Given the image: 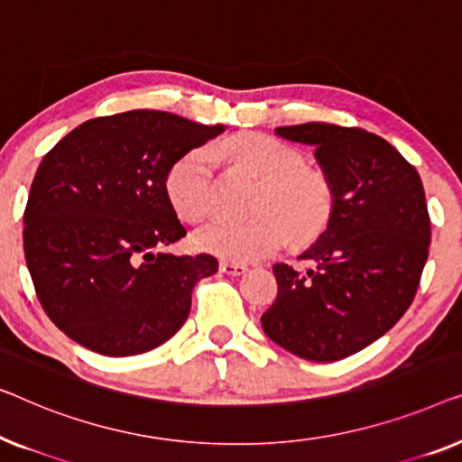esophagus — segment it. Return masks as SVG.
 Segmentation results:
<instances>
[{
    "label": "esophagus",
    "mask_w": 462,
    "mask_h": 462,
    "mask_svg": "<svg viewBox=\"0 0 462 462\" xmlns=\"http://www.w3.org/2000/svg\"><path fill=\"white\" fill-rule=\"evenodd\" d=\"M219 270L224 272V274H230V276H240L246 272V263H238V262H222L219 263Z\"/></svg>",
    "instance_id": "34e87169"
}]
</instances>
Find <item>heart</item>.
I'll return each instance as SVG.
<instances>
[{
  "mask_svg": "<svg viewBox=\"0 0 462 462\" xmlns=\"http://www.w3.org/2000/svg\"><path fill=\"white\" fill-rule=\"evenodd\" d=\"M216 152L234 161L263 181L257 211H265L249 222L216 219L194 232V246L203 253L253 262L281 249L289 228L297 238H308L330 216V188L320 173L303 167L301 152L263 134H240L213 148L186 152L167 175L169 199L181 217L200 222L213 209Z\"/></svg>",
  "mask_w": 462,
  "mask_h": 462,
  "instance_id": "heart-1",
  "label": "heart"
}]
</instances>
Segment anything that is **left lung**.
<instances>
[{
    "label": "left lung",
    "instance_id": "1",
    "mask_svg": "<svg viewBox=\"0 0 462 462\" xmlns=\"http://www.w3.org/2000/svg\"><path fill=\"white\" fill-rule=\"evenodd\" d=\"M274 134L314 148L333 205L327 228L299 255L314 270L272 265L278 295L263 333L303 360L347 358L385 335L417 293L431 240L423 181L366 129L303 123Z\"/></svg>",
    "mask_w": 462,
    "mask_h": 462
}]
</instances>
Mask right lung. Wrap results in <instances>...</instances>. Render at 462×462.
I'll use <instances>...</instances> for the list:
<instances>
[{"instance_id":"1","label":"right lung","mask_w":462,"mask_h":462,"mask_svg":"<svg viewBox=\"0 0 462 462\" xmlns=\"http://www.w3.org/2000/svg\"><path fill=\"white\" fill-rule=\"evenodd\" d=\"M224 132L129 110L81 123L45 154L24 209V259L45 314L75 343L135 356L186 322L194 284L217 259L165 251L186 236L167 175Z\"/></svg>"}]
</instances>
